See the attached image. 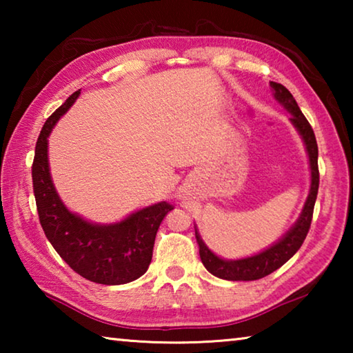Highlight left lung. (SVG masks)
Segmentation results:
<instances>
[{"mask_svg":"<svg viewBox=\"0 0 353 353\" xmlns=\"http://www.w3.org/2000/svg\"><path fill=\"white\" fill-rule=\"evenodd\" d=\"M271 87L274 88V97H276L279 103L285 105V109L290 113H292L291 123L294 124L299 134L302 135L303 143H305L310 159V168H312V188H310L307 202L305 205H303V210L294 227H291V230L282 238V240L274 244L270 249L263 250L261 254L248 256V259L241 260H223L214 255L212 250L205 246L204 241L201 240L198 230L194 232L196 241H198L199 246L201 260L207 268V271L212 272L213 276L224 280H259L261 277L270 276L271 272L279 270L280 266H283L285 263L301 249L302 243L305 241L310 225H312L314 202L316 198H318L319 188L318 143H316V137L312 126H310L308 119L303 117V113L299 109L296 99L292 98L288 88L277 82H271Z\"/></svg>","mask_w":353,"mask_h":353,"instance_id":"obj_1","label":"left lung"}]
</instances>
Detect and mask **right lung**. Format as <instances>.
Segmentation results:
<instances>
[{"mask_svg":"<svg viewBox=\"0 0 353 353\" xmlns=\"http://www.w3.org/2000/svg\"><path fill=\"white\" fill-rule=\"evenodd\" d=\"M79 93L74 92L46 119L35 145L32 187L39 219L56 252L79 276L101 285L129 283L148 271L159 225L174 207L159 202L110 225L87 223L67 210L51 181L48 135Z\"/></svg>","mask_w":353,"mask_h":353,"instance_id":"right-lung-1","label":"right lung"}]
</instances>
